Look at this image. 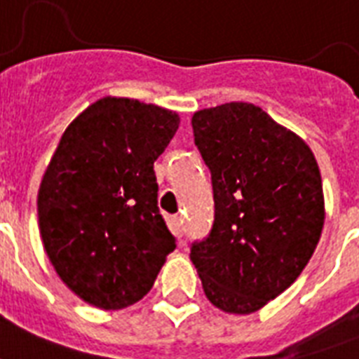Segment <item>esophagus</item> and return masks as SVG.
Here are the masks:
<instances>
[{"label": "esophagus", "instance_id": "obj_1", "mask_svg": "<svg viewBox=\"0 0 359 359\" xmlns=\"http://www.w3.org/2000/svg\"><path fill=\"white\" fill-rule=\"evenodd\" d=\"M171 229H173V233L179 238H182V235H184V222H182L180 216H173V219H171Z\"/></svg>", "mask_w": 359, "mask_h": 359}]
</instances>
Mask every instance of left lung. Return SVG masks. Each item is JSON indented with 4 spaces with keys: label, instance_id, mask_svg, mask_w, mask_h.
Instances as JSON below:
<instances>
[{
    "label": "left lung",
    "instance_id": "1",
    "mask_svg": "<svg viewBox=\"0 0 359 359\" xmlns=\"http://www.w3.org/2000/svg\"><path fill=\"white\" fill-rule=\"evenodd\" d=\"M191 128L210 169L214 224L190 259L214 306L248 315L311 259L324 225L320 171L304 140L253 104L196 111Z\"/></svg>",
    "mask_w": 359,
    "mask_h": 359
}]
</instances>
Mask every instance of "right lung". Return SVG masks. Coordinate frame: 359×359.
<instances>
[{
	"label": "right lung",
	"instance_id": "1",
	"mask_svg": "<svg viewBox=\"0 0 359 359\" xmlns=\"http://www.w3.org/2000/svg\"><path fill=\"white\" fill-rule=\"evenodd\" d=\"M179 115L106 97L59 141L39 190V227L63 283L100 309H123L152 289L175 236L158 208L154 162Z\"/></svg>",
	"mask_w": 359,
	"mask_h": 359
}]
</instances>
